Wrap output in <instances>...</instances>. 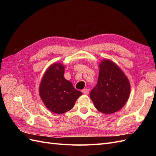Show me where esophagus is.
I'll use <instances>...</instances> for the list:
<instances>
[{
  "mask_svg": "<svg viewBox=\"0 0 156 156\" xmlns=\"http://www.w3.org/2000/svg\"><path fill=\"white\" fill-rule=\"evenodd\" d=\"M82 92H83V94H89V90L88 89H87V88H85V89H83V90H82Z\"/></svg>",
  "mask_w": 156,
  "mask_h": 156,
  "instance_id": "obj_1",
  "label": "esophagus"
}]
</instances>
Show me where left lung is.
Here are the masks:
<instances>
[{"mask_svg":"<svg viewBox=\"0 0 156 156\" xmlns=\"http://www.w3.org/2000/svg\"><path fill=\"white\" fill-rule=\"evenodd\" d=\"M129 93V82L120 68L109 60H103L98 83L90 94L95 107L101 112L112 114L124 107Z\"/></svg>","mask_w":156,"mask_h":156,"instance_id":"1","label":"left lung"}]
</instances>
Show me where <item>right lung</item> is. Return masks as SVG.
Segmentation results:
<instances>
[{
    "mask_svg": "<svg viewBox=\"0 0 156 156\" xmlns=\"http://www.w3.org/2000/svg\"><path fill=\"white\" fill-rule=\"evenodd\" d=\"M64 66L56 63L46 71L40 85V96L49 110L62 114L72 109L82 93L64 77Z\"/></svg>",
    "mask_w": 156,
    "mask_h": 156,
    "instance_id": "1",
    "label": "right lung"
}]
</instances>
